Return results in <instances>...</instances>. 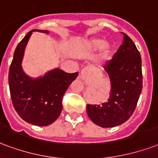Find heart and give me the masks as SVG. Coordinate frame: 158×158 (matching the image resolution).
Segmentation results:
<instances>
[{"mask_svg":"<svg viewBox=\"0 0 158 158\" xmlns=\"http://www.w3.org/2000/svg\"><path fill=\"white\" fill-rule=\"evenodd\" d=\"M84 47L86 50L89 51H94L101 48L99 55L101 59H106L110 52V45L108 43H104V40L99 37H93L91 39L88 40L84 44Z\"/></svg>","mask_w":158,"mask_h":158,"instance_id":"b5f03b06","label":"heart"}]
</instances>
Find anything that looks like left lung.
Segmentation results:
<instances>
[{
	"mask_svg": "<svg viewBox=\"0 0 158 158\" xmlns=\"http://www.w3.org/2000/svg\"><path fill=\"white\" fill-rule=\"evenodd\" d=\"M122 34L123 44L103 67L111 82L109 98L106 103L86 107L89 118L102 127L126 122L135 110L143 89L140 53L129 36Z\"/></svg>",
	"mask_w": 158,
	"mask_h": 158,
	"instance_id": "obj_1",
	"label": "left lung"
}]
</instances>
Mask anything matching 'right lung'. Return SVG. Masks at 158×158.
<instances>
[{"mask_svg": "<svg viewBox=\"0 0 158 158\" xmlns=\"http://www.w3.org/2000/svg\"><path fill=\"white\" fill-rule=\"evenodd\" d=\"M33 31L49 34L48 31L33 30L26 34L15 48L9 69V88L12 103L19 116L36 126H48L60 115L62 100L69 86L79 73H66L56 68L44 76L31 78L21 66L25 49Z\"/></svg>", "mask_w": 158, "mask_h": 158, "instance_id": "right-lung-1", "label": "right lung"}]
</instances>
